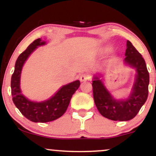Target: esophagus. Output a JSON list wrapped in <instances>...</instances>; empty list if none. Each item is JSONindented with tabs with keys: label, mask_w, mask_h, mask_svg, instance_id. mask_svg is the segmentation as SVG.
<instances>
[{
	"label": "esophagus",
	"mask_w": 156,
	"mask_h": 156,
	"mask_svg": "<svg viewBox=\"0 0 156 156\" xmlns=\"http://www.w3.org/2000/svg\"><path fill=\"white\" fill-rule=\"evenodd\" d=\"M89 79V76L88 74H82L80 76V80L81 82H85Z\"/></svg>",
	"instance_id": "34e87169"
}]
</instances>
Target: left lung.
<instances>
[{
	"instance_id": "left-lung-1",
	"label": "left lung",
	"mask_w": 156,
	"mask_h": 156,
	"mask_svg": "<svg viewBox=\"0 0 156 156\" xmlns=\"http://www.w3.org/2000/svg\"><path fill=\"white\" fill-rule=\"evenodd\" d=\"M125 63L136 68V76L132 92L127 99L115 100L99 77L92 81L93 98L101 114L114 121H128L135 117L148 97L150 76L145 61L130 41H127Z\"/></svg>"
}]
</instances>
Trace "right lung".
I'll return each instance as SVG.
<instances>
[{"instance_id":"right-lung-1","label":"right lung","mask_w":156,"mask_h":156,"mask_svg":"<svg viewBox=\"0 0 156 156\" xmlns=\"http://www.w3.org/2000/svg\"><path fill=\"white\" fill-rule=\"evenodd\" d=\"M45 42L37 39L29 44L19 55L15 63V71L11 79L12 101L21 114L34 122H48L62 117L67 111L73 94L80 87L78 80L64 85L47 101L40 103L29 101L21 93L20 82L22 68L28 57L38 46L44 45Z\"/></svg>"}]
</instances>
